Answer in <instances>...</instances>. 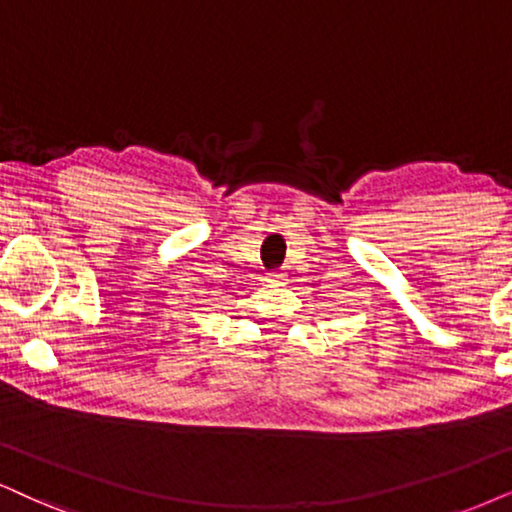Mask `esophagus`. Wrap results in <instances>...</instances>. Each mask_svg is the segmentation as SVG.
I'll list each match as a JSON object with an SVG mask.
<instances>
[{
	"instance_id": "1",
	"label": "esophagus",
	"mask_w": 512,
	"mask_h": 512,
	"mask_svg": "<svg viewBox=\"0 0 512 512\" xmlns=\"http://www.w3.org/2000/svg\"><path fill=\"white\" fill-rule=\"evenodd\" d=\"M267 283H271V286H283V283H286V274H281V271H274V274L267 276Z\"/></svg>"
}]
</instances>
